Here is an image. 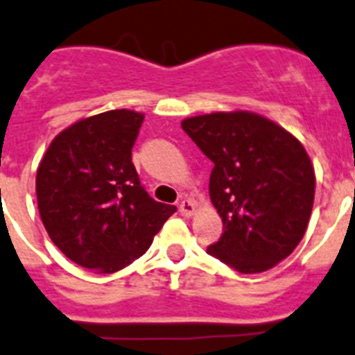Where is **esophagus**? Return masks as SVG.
Returning <instances> with one entry per match:
<instances>
[{"label": "esophagus", "instance_id": "obj_1", "mask_svg": "<svg viewBox=\"0 0 355 355\" xmlns=\"http://www.w3.org/2000/svg\"><path fill=\"white\" fill-rule=\"evenodd\" d=\"M178 211H180L182 216H193L196 211L195 202H191V200H182L180 205H178Z\"/></svg>", "mask_w": 355, "mask_h": 355}]
</instances>
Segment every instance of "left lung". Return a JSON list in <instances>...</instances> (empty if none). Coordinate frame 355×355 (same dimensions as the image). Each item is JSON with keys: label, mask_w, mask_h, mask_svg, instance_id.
<instances>
[{"label": "left lung", "mask_w": 355, "mask_h": 355, "mask_svg": "<svg viewBox=\"0 0 355 355\" xmlns=\"http://www.w3.org/2000/svg\"><path fill=\"white\" fill-rule=\"evenodd\" d=\"M212 160L209 195L223 234L207 254L239 273H261L288 257L304 237L314 202L306 148L271 119L246 110L182 121Z\"/></svg>", "instance_id": "left-lung-1"}]
</instances>
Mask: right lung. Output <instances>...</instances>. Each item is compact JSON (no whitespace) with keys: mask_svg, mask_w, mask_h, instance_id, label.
I'll return each mask as SVG.
<instances>
[{"mask_svg":"<svg viewBox=\"0 0 355 355\" xmlns=\"http://www.w3.org/2000/svg\"><path fill=\"white\" fill-rule=\"evenodd\" d=\"M143 119L128 109L80 119L51 141L37 168L46 232L67 259L96 273L139 259L177 211L148 195L132 164Z\"/></svg>","mask_w":355,"mask_h":355,"instance_id":"1","label":"right lung"}]
</instances>
